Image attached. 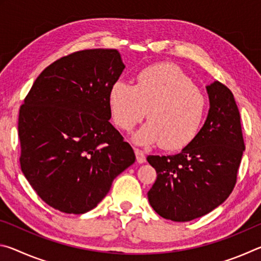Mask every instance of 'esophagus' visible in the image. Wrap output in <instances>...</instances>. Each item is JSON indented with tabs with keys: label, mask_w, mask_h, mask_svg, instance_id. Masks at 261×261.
<instances>
[{
	"label": "esophagus",
	"mask_w": 261,
	"mask_h": 261,
	"mask_svg": "<svg viewBox=\"0 0 261 261\" xmlns=\"http://www.w3.org/2000/svg\"><path fill=\"white\" fill-rule=\"evenodd\" d=\"M135 153H136V158H137V161L139 163H144L146 161V156H145V153L141 151L139 148H135Z\"/></svg>",
	"instance_id": "1"
}]
</instances>
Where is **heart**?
<instances>
[{
  "mask_svg": "<svg viewBox=\"0 0 261 261\" xmlns=\"http://www.w3.org/2000/svg\"><path fill=\"white\" fill-rule=\"evenodd\" d=\"M109 106L115 124L124 131H131L147 113L149 121L135 135V141L160 144L168 151L187 147L199 132L206 114L204 94L182 69L170 63L143 69L136 85L114 83Z\"/></svg>",
  "mask_w": 261,
  "mask_h": 261,
  "instance_id": "obj_1",
  "label": "heart"
}]
</instances>
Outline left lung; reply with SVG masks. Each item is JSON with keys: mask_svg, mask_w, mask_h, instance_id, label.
Segmentation results:
<instances>
[{"mask_svg": "<svg viewBox=\"0 0 261 261\" xmlns=\"http://www.w3.org/2000/svg\"><path fill=\"white\" fill-rule=\"evenodd\" d=\"M210 112L191 143L175 155H148L156 171L148 201L167 220L187 222L216 208L232 192L243 151L241 116L233 94L220 82L206 86Z\"/></svg>", "mask_w": 261, "mask_h": 261, "instance_id": "8db88e82", "label": "left lung"}]
</instances>
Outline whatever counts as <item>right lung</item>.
Instances as JSON below:
<instances>
[{"label": "right lung", "mask_w": 261, "mask_h": 261, "mask_svg": "<svg viewBox=\"0 0 261 261\" xmlns=\"http://www.w3.org/2000/svg\"><path fill=\"white\" fill-rule=\"evenodd\" d=\"M116 49H84L53 62L20 106V168L47 205L83 214L136 161L109 122L110 88L124 69Z\"/></svg>", "instance_id": "right-lung-1"}]
</instances>
